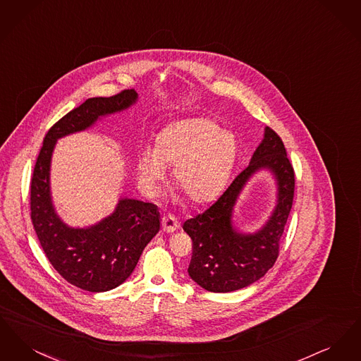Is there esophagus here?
I'll return each instance as SVG.
<instances>
[{"instance_id": "obj_1", "label": "esophagus", "mask_w": 361, "mask_h": 361, "mask_svg": "<svg viewBox=\"0 0 361 361\" xmlns=\"http://www.w3.org/2000/svg\"><path fill=\"white\" fill-rule=\"evenodd\" d=\"M161 224H162V231L164 233H173L178 227V222L176 221V218L172 215H165L161 221Z\"/></svg>"}]
</instances>
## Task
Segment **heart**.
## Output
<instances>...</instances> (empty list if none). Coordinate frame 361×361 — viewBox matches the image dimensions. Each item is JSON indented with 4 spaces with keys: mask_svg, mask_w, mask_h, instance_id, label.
Instances as JSON below:
<instances>
[{
    "mask_svg": "<svg viewBox=\"0 0 361 361\" xmlns=\"http://www.w3.org/2000/svg\"><path fill=\"white\" fill-rule=\"evenodd\" d=\"M237 155L238 140L231 131L204 118L181 119L158 134L155 146H140L137 180L149 195H154L166 176V166L173 165V185L188 202L200 204L224 187Z\"/></svg>",
    "mask_w": 361,
    "mask_h": 361,
    "instance_id": "b5f03b06",
    "label": "heart"
}]
</instances>
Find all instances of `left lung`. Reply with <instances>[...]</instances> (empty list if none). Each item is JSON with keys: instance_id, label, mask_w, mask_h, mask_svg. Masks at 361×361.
Listing matches in <instances>:
<instances>
[{"instance_id": "1", "label": "left lung", "mask_w": 361, "mask_h": 361, "mask_svg": "<svg viewBox=\"0 0 361 361\" xmlns=\"http://www.w3.org/2000/svg\"><path fill=\"white\" fill-rule=\"evenodd\" d=\"M267 167L278 180V206L271 219L255 235H240L231 224V211L245 181L258 169ZM295 173L281 137L271 127L246 169L233 180L219 199L184 222L192 240L188 274L211 292H231L257 281L276 262L293 202Z\"/></svg>"}]
</instances>
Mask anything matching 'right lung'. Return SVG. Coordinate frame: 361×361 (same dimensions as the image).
<instances>
[{"label": "right lung", "instance_id": "obj_1", "mask_svg": "<svg viewBox=\"0 0 361 361\" xmlns=\"http://www.w3.org/2000/svg\"><path fill=\"white\" fill-rule=\"evenodd\" d=\"M126 89L111 97H93L56 121L39 152L31 178V219L54 269L70 284L89 292L109 291L133 274L146 245L159 231V212L152 203L121 199L115 212L87 228H71L55 214L50 196V161L56 139L82 131L100 116L137 102Z\"/></svg>", "mask_w": 361, "mask_h": 361}]
</instances>
